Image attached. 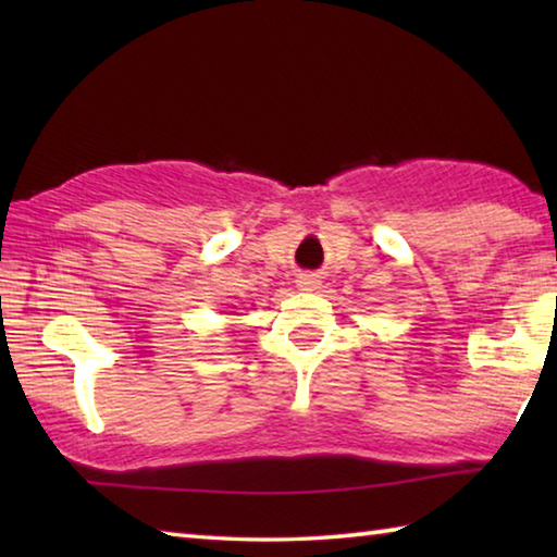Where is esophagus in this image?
I'll use <instances>...</instances> for the list:
<instances>
[{
	"mask_svg": "<svg viewBox=\"0 0 557 557\" xmlns=\"http://www.w3.org/2000/svg\"><path fill=\"white\" fill-rule=\"evenodd\" d=\"M297 285H299L301 289H317L319 280H317L314 275H301V277L297 280Z\"/></svg>",
	"mask_w": 557,
	"mask_h": 557,
	"instance_id": "34e87169",
	"label": "esophagus"
}]
</instances>
